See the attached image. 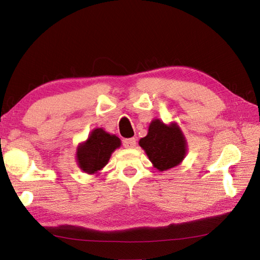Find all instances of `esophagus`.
<instances>
[{
    "instance_id": "esophagus-1",
    "label": "esophagus",
    "mask_w": 260,
    "mask_h": 260,
    "mask_svg": "<svg viewBox=\"0 0 260 260\" xmlns=\"http://www.w3.org/2000/svg\"><path fill=\"white\" fill-rule=\"evenodd\" d=\"M122 144H124V147L127 149H133L136 146V140L134 138L125 139L124 141H122Z\"/></svg>"
}]
</instances>
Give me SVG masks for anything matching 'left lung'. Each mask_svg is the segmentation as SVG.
<instances>
[{
	"mask_svg": "<svg viewBox=\"0 0 260 260\" xmlns=\"http://www.w3.org/2000/svg\"><path fill=\"white\" fill-rule=\"evenodd\" d=\"M139 144L159 172L181 164L187 155L186 136L177 122L167 125L160 119H153L147 136L140 139Z\"/></svg>",
	"mask_w": 260,
	"mask_h": 260,
	"instance_id": "left-lung-1",
	"label": "left lung"
}]
</instances>
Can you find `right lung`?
Listing matches in <instances>:
<instances>
[{
	"mask_svg": "<svg viewBox=\"0 0 260 260\" xmlns=\"http://www.w3.org/2000/svg\"><path fill=\"white\" fill-rule=\"evenodd\" d=\"M120 146L121 141L118 136L108 133L102 127L95 128L86 141L79 143L76 152L78 167L87 174L99 173L109 162L112 152Z\"/></svg>",
	"mask_w": 260,
	"mask_h": 260,
	"instance_id": "obj_1",
	"label": "right lung"
}]
</instances>
